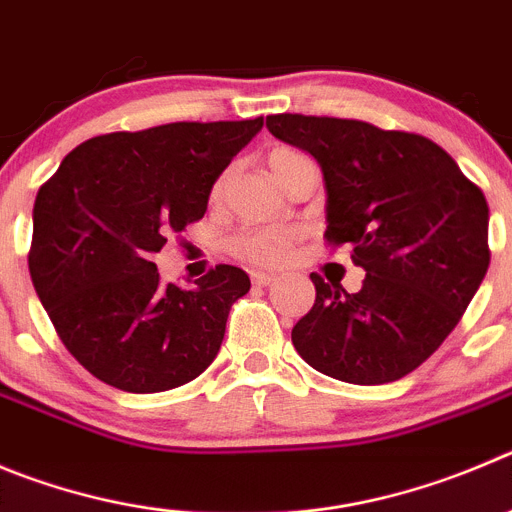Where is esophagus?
<instances>
[{
  "instance_id": "esophagus-1",
  "label": "esophagus",
  "mask_w": 512,
  "mask_h": 512,
  "mask_svg": "<svg viewBox=\"0 0 512 512\" xmlns=\"http://www.w3.org/2000/svg\"><path fill=\"white\" fill-rule=\"evenodd\" d=\"M252 283L260 285V288H267V285L275 283V275H270V272H252Z\"/></svg>"
}]
</instances>
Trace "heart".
I'll return each instance as SVG.
<instances>
[{
	"mask_svg": "<svg viewBox=\"0 0 512 512\" xmlns=\"http://www.w3.org/2000/svg\"><path fill=\"white\" fill-rule=\"evenodd\" d=\"M303 159L300 151H293V148H275L267 159L270 164L272 174H278L283 166H288L290 161ZM224 179H219L214 184L212 194L219 197L222 194ZM295 245V234L285 227H252V229H242L240 234H234L232 242H229V250L234 255L240 257V260L252 262L257 267H278L283 265L285 260L290 257V250Z\"/></svg>",
	"mask_w": 512,
	"mask_h": 512,
	"instance_id": "1",
	"label": "heart"
}]
</instances>
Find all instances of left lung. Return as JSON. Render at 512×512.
<instances>
[{"label":"left lung","instance_id":"left-lung-1","mask_svg":"<svg viewBox=\"0 0 512 512\" xmlns=\"http://www.w3.org/2000/svg\"><path fill=\"white\" fill-rule=\"evenodd\" d=\"M275 138L308 151L326 181V240L351 245L358 293L313 272L315 303L293 346L321 374L389 384L460 323L490 265L487 202L444 148L364 121L278 113Z\"/></svg>","mask_w":512,"mask_h":512}]
</instances>
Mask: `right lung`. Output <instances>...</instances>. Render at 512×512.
Segmentation results:
<instances>
[{"label": "right lung", "mask_w": 512, "mask_h": 512, "mask_svg": "<svg viewBox=\"0 0 512 512\" xmlns=\"http://www.w3.org/2000/svg\"><path fill=\"white\" fill-rule=\"evenodd\" d=\"M262 118L166 123L73 148L32 209L30 275L57 336L95 379L131 394L197 379L250 278L217 265L191 290L161 283L154 255L199 222Z\"/></svg>", "instance_id": "obj_1"}]
</instances>
